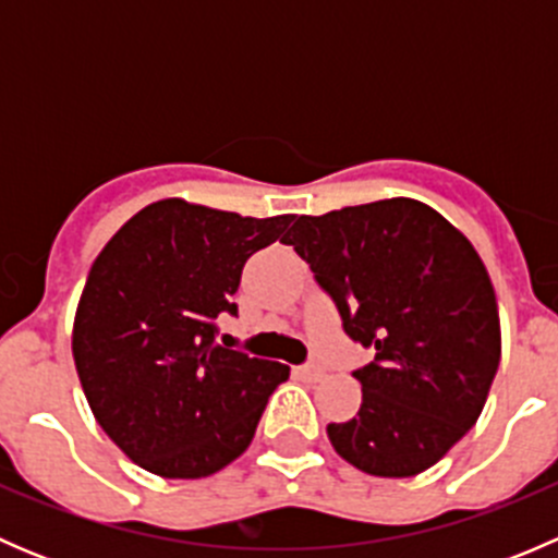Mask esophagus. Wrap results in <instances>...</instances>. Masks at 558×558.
<instances>
[{
  "instance_id": "34e87169",
  "label": "esophagus",
  "mask_w": 558,
  "mask_h": 558,
  "mask_svg": "<svg viewBox=\"0 0 558 558\" xmlns=\"http://www.w3.org/2000/svg\"><path fill=\"white\" fill-rule=\"evenodd\" d=\"M296 378H302L305 384H318L320 378L326 375L324 367H318V364H302V367H294Z\"/></svg>"
}]
</instances>
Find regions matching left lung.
I'll use <instances>...</instances> for the list:
<instances>
[{
    "instance_id": "8db88e82",
    "label": "left lung",
    "mask_w": 558,
    "mask_h": 558,
    "mask_svg": "<svg viewBox=\"0 0 558 558\" xmlns=\"http://www.w3.org/2000/svg\"><path fill=\"white\" fill-rule=\"evenodd\" d=\"M283 243L311 264L345 335L375 348L353 373L359 413L326 426L335 451L375 477L429 470L475 426L502 356L477 251L408 196L300 216Z\"/></svg>"
}]
</instances>
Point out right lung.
Returning a JSON list of instances; mask_svg holds the SVG:
<instances>
[{"label": "right lung", "mask_w": 558, "mask_h": 558, "mask_svg": "<svg viewBox=\"0 0 558 558\" xmlns=\"http://www.w3.org/2000/svg\"><path fill=\"white\" fill-rule=\"evenodd\" d=\"M294 216L243 218L161 199L129 218L92 264L72 356L94 418L134 464L196 481L232 464L289 367L218 342L247 258Z\"/></svg>", "instance_id": "obj_1"}]
</instances>
